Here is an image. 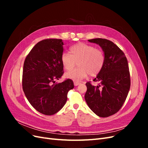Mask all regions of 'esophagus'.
I'll list each match as a JSON object with an SVG mask.
<instances>
[{
    "instance_id": "34e87169",
    "label": "esophagus",
    "mask_w": 148,
    "mask_h": 148,
    "mask_svg": "<svg viewBox=\"0 0 148 148\" xmlns=\"http://www.w3.org/2000/svg\"><path fill=\"white\" fill-rule=\"evenodd\" d=\"M80 84V83H79V82H74V85L75 86H78V85Z\"/></svg>"
}]
</instances>
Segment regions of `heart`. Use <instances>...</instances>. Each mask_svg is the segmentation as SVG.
I'll return each instance as SVG.
<instances>
[{"instance_id": "obj_1", "label": "heart", "mask_w": 148, "mask_h": 148, "mask_svg": "<svg viewBox=\"0 0 148 148\" xmlns=\"http://www.w3.org/2000/svg\"><path fill=\"white\" fill-rule=\"evenodd\" d=\"M70 54L64 52L61 62L64 69L70 71L77 64L79 67L65 73V77L79 82L88 74L95 77L100 73L105 62L104 53L101 49L84 43H78L70 49Z\"/></svg>"}]
</instances>
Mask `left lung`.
<instances>
[{
	"label": "left lung",
	"mask_w": 148,
	"mask_h": 148,
	"mask_svg": "<svg viewBox=\"0 0 148 148\" xmlns=\"http://www.w3.org/2000/svg\"><path fill=\"white\" fill-rule=\"evenodd\" d=\"M88 41L99 45L104 53L105 62L93 79L100 84L95 86L86 83L84 99L94 113L107 117L117 112L128 96L130 88L128 61L123 51L109 40L96 38Z\"/></svg>",
	"instance_id": "obj_1"
}]
</instances>
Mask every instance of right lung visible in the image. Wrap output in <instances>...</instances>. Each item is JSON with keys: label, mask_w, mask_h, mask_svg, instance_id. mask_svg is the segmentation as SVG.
Wrapping results in <instances>:
<instances>
[{"label": "right lung", "mask_w": 148, "mask_h": 148, "mask_svg": "<svg viewBox=\"0 0 148 148\" xmlns=\"http://www.w3.org/2000/svg\"><path fill=\"white\" fill-rule=\"evenodd\" d=\"M62 39L39 41L26 56L23 65L22 86L28 101L39 112L51 115L59 112L67 100V93L74 88L70 79L56 83L64 73L61 56Z\"/></svg>", "instance_id": "obj_1"}]
</instances>
